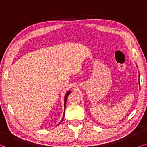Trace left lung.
Here are the masks:
<instances>
[{"label": "left lung", "mask_w": 147, "mask_h": 147, "mask_svg": "<svg viewBox=\"0 0 147 147\" xmlns=\"http://www.w3.org/2000/svg\"><path fill=\"white\" fill-rule=\"evenodd\" d=\"M139 76H140V75H139ZM139 84H140V83H139Z\"/></svg>", "instance_id": "1"}]
</instances>
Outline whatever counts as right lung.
<instances>
[{"instance_id": "add662e5", "label": "right lung", "mask_w": 147, "mask_h": 147, "mask_svg": "<svg viewBox=\"0 0 147 147\" xmlns=\"http://www.w3.org/2000/svg\"><path fill=\"white\" fill-rule=\"evenodd\" d=\"M70 93V91H68L67 93H66L65 97H64V111H65V107H66V100H67V97H68V95H69Z\"/></svg>"}]
</instances>
